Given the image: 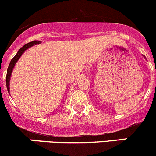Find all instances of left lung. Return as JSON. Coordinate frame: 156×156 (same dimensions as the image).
<instances>
[{"instance_id": "left-lung-1", "label": "left lung", "mask_w": 156, "mask_h": 156, "mask_svg": "<svg viewBox=\"0 0 156 156\" xmlns=\"http://www.w3.org/2000/svg\"><path fill=\"white\" fill-rule=\"evenodd\" d=\"M143 56H144V55H143ZM144 58H145V56H144ZM145 59H146V58H145Z\"/></svg>"}]
</instances>
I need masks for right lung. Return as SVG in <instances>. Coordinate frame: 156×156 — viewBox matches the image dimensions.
I'll use <instances>...</instances> for the list:
<instances>
[{"mask_svg": "<svg viewBox=\"0 0 156 156\" xmlns=\"http://www.w3.org/2000/svg\"><path fill=\"white\" fill-rule=\"evenodd\" d=\"M41 44L40 41H34L29 42V43L26 44L25 45H24L21 48L19 49V51H17V53L16 54L15 56L11 59V62L9 64V66H8V71H7V76H6V85H7V89H8V91L10 93V79H11V74H12L13 69H14V67L15 65V64L17 63V61L19 60V58H21V55H23L24 51H25L27 49L30 48V47L34 46V45L39 44Z\"/></svg>", "mask_w": 156, "mask_h": 156, "instance_id": "add662e5", "label": "right lung"}]
</instances>
